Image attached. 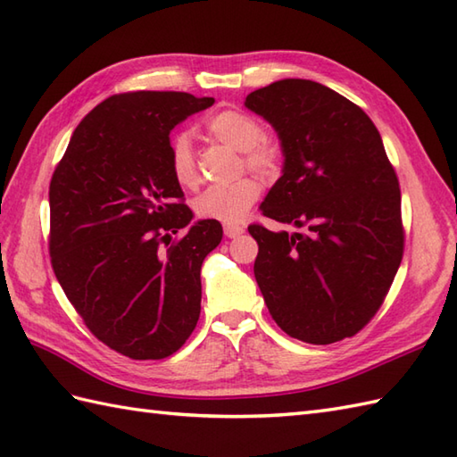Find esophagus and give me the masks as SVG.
I'll list each match as a JSON object with an SVG mask.
<instances>
[{
    "label": "esophagus",
    "instance_id": "34e87169",
    "mask_svg": "<svg viewBox=\"0 0 457 457\" xmlns=\"http://www.w3.org/2000/svg\"><path fill=\"white\" fill-rule=\"evenodd\" d=\"M245 231V228L244 226H239V223H226V226H223V234H226V237H237V236H241Z\"/></svg>",
    "mask_w": 457,
    "mask_h": 457
}]
</instances>
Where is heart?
<instances>
[{"label": "heart", "instance_id": "1", "mask_svg": "<svg viewBox=\"0 0 457 457\" xmlns=\"http://www.w3.org/2000/svg\"><path fill=\"white\" fill-rule=\"evenodd\" d=\"M206 131L213 139L229 145L231 149L245 153V164L259 174H273L283 151L280 145L263 135V123L253 115L239 110H223L213 113L206 121ZM169 164L174 180L180 187L192 188L198 182L196 159L187 133H177L169 143ZM259 184L253 179H241L226 187H212L202 192L194 202V210L200 218L223 223L244 220L247 210L259 198Z\"/></svg>", "mask_w": 457, "mask_h": 457}]
</instances>
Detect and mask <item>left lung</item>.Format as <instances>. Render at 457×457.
<instances>
[{
  "label": "left lung",
  "mask_w": 457,
  "mask_h": 457,
  "mask_svg": "<svg viewBox=\"0 0 457 457\" xmlns=\"http://www.w3.org/2000/svg\"><path fill=\"white\" fill-rule=\"evenodd\" d=\"M245 108L270 123L285 157L261 212L298 228L249 226L261 295L290 337L339 342L375 316L403 259L401 190L381 135L359 105L312 80H277Z\"/></svg>",
  "instance_id": "8db88e82"
}]
</instances>
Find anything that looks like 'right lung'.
<instances>
[{"instance_id":"1","label":"right lung","mask_w":457,"mask_h":457,"mask_svg":"<svg viewBox=\"0 0 457 457\" xmlns=\"http://www.w3.org/2000/svg\"><path fill=\"white\" fill-rule=\"evenodd\" d=\"M212 104L187 92L115 94L80 121L53 174L54 275L90 332L131 359L172 355L200 318V269L223 229L192 221L169 135Z\"/></svg>"}]
</instances>
